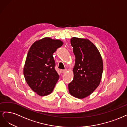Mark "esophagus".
<instances>
[{"instance_id":"obj_1","label":"esophagus","mask_w":127,"mask_h":127,"mask_svg":"<svg viewBox=\"0 0 127 127\" xmlns=\"http://www.w3.org/2000/svg\"><path fill=\"white\" fill-rule=\"evenodd\" d=\"M67 71V69H61L60 70V72L61 73H64Z\"/></svg>"}]
</instances>
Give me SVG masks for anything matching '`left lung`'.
<instances>
[{
    "label": "left lung",
    "mask_w": 127,
    "mask_h": 127,
    "mask_svg": "<svg viewBox=\"0 0 127 127\" xmlns=\"http://www.w3.org/2000/svg\"><path fill=\"white\" fill-rule=\"evenodd\" d=\"M71 44L75 56L73 80L68 85L70 95L79 99L89 96L99 85L103 69L98 49L87 38L72 37Z\"/></svg>",
    "instance_id": "obj_1"
}]
</instances>
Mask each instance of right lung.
I'll list each match as a JSON object with an SVG mask.
<instances>
[{
  "instance_id": "add662e5",
  "label": "right lung",
  "mask_w": 127,
  "mask_h": 127,
  "mask_svg": "<svg viewBox=\"0 0 127 127\" xmlns=\"http://www.w3.org/2000/svg\"><path fill=\"white\" fill-rule=\"evenodd\" d=\"M63 44L61 40L44 37L36 40L28 51L24 75L31 89L40 96L51 94L59 79L53 55Z\"/></svg>"
}]
</instances>
